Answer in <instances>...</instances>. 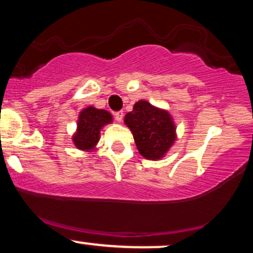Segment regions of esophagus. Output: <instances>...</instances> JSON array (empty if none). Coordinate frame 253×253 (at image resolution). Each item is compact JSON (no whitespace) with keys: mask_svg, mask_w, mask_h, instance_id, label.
<instances>
[{"mask_svg":"<svg viewBox=\"0 0 253 253\" xmlns=\"http://www.w3.org/2000/svg\"><path fill=\"white\" fill-rule=\"evenodd\" d=\"M114 117H115V119H117V121H119V123H120V121H123L124 112H123V110H119V112H115L114 113Z\"/></svg>","mask_w":253,"mask_h":253,"instance_id":"esophagus-1","label":"esophagus"}]
</instances>
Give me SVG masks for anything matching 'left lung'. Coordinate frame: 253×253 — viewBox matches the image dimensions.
<instances>
[{
    "mask_svg": "<svg viewBox=\"0 0 253 253\" xmlns=\"http://www.w3.org/2000/svg\"><path fill=\"white\" fill-rule=\"evenodd\" d=\"M132 130L140 155L146 159H161L176 140V127L170 114L147 101H138L125 117Z\"/></svg>",
    "mask_w": 253,
    "mask_h": 253,
    "instance_id": "1",
    "label": "left lung"
}]
</instances>
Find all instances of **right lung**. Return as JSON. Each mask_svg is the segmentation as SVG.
<instances>
[{
  "label": "right lung",
  "mask_w": 253,
  "mask_h": 253,
  "mask_svg": "<svg viewBox=\"0 0 253 253\" xmlns=\"http://www.w3.org/2000/svg\"><path fill=\"white\" fill-rule=\"evenodd\" d=\"M109 112L88 107L81 112L78 118L77 132L74 135L75 146L80 150H92L100 139V130L104 125L112 123Z\"/></svg>",
  "instance_id": "add662e5"
}]
</instances>
